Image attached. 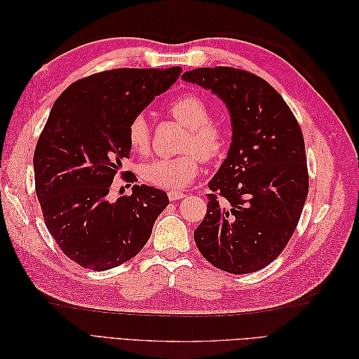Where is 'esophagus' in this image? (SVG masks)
I'll return each instance as SVG.
<instances>
[{
  "mask_svg": "<svg viewBox=\"0 0 359 359\" xmlns=\"http://www.w3.org/2000/svg\"><path fill=\"white\" fill-rule=\"evenodd\" d=\"M168 196H169V199H170L172 202H175V201H178V199L186 198V194L181 193V191H177V190H170V191L168 193Z\"/></svg>",
  "mask_w": 359,
  "mask_h": 359,
  "instance_id": "1",
  "label": "esophagus"
}]
</instances>
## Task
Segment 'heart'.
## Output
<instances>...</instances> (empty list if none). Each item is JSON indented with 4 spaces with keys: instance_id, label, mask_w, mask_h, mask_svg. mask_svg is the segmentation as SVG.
<instances>
[{
    "instance_id": "heart-1",
    "label": "heart",
    "mask_w": 359,
    "mask_h": 359,
    "mask_svg": "<svg viewBox=\"0 0 359 359\" xmlns=\"http://www.w3.org/2000/svg\"><path fill=\"white\" fill-rule=\"evenodd\" d=\"M211 106L196 93H182L169 104V114L187 128L178 157L154 158L142 166L144 181L160 189H184L194 181L201 170V158L219 160L226 154L229 135L223 123L211 119ZM128 145L139 154H147L151 147L148 119L139 114L127 127Z\"/></svg>"
}]
</instances>
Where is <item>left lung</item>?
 Returning a JSON list of instances; mask_svg holds the SVG:
<instances>
[{
  "label": "left lung",
  "instance_id": "8db88e82",
  "mask_svg": "<svg viewBox=\"0 0 359 359\" xmlns=\"http://www.w3.org/2000/svg\"><path fill=\"white\" fill-rule=\"evenodd\" d=\"M182 79L220 97L232 124V144L208 184V208L194 243L215 268L256 273L283 252L307 199L301 127L283 97L253 73L202 67Z\"/></svg>",
  "mask_w": 359,
  "mask_h": 359
}]
</instances>
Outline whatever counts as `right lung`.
Returning <instances> with one entry per match:
<instances>
[{
	"label": "right lung",
	"instance_id": "obj_1",
	"mask_svg": "<svg viewBox=\"0 0 359 359\" xmlns=\"http://www.w3.org/2000/svg\"><path fill=\"white\" fill-rule=\"evenodd\" d=\"M181 72H100L73 82L53 103L32 160L36 193L49 233L78 265L106 271L135 257L169 205L166 191L144 184L115 202L107 194L132 149L128 123ZM126 175V181H137Z\"/></svg>",
	"mask_w": 359,
	"mask_h": 359
}]
</instances>
